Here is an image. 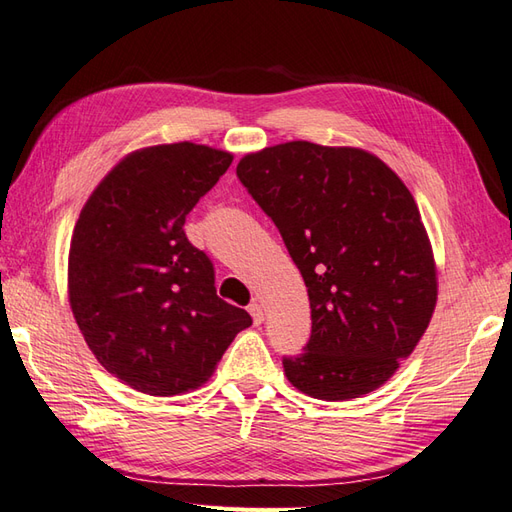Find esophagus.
<instances>
[{"label":"esophagus","instance_id":"1","mask_svg":"<svg viewBox=\"0 0 512 512\" xmlns=\"http://www.w3.org/2000/svg\"><path fill=\"white\" fill-rule=\"evenodd\" d=\"M249 316H252V320H254V325H260V322L265 320V314H263V305H260V302H252V305H249Z\"/></svg>","mask_w":512,"mask_h":512}]
</instances>
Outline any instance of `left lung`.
Listing matches in <instances>:
<instances>
[{"mask_svg":"<svg viewBox=\"0 0 512 512\" xmlns=\"http://www.w3.org/2000/svg\"><path fill=\"white\" fill-rule=\"evenodd\" d=\"M307 285L311 336L287 380L340 402L382 387L429 327L437 278L411 192L358 148L289 141L236 165Z\"/></svg>","mask_w":512,"mask_h":512,"instance_id":"1","label":"left lung"}]
</instances>
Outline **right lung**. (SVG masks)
<instances>
[{"label":"right lung","instance_id":"1","mask_svg":"<svg viewBox=\"0 0 512 512\" xmlns=\"http://www.w3.org/2000/svg\"><path fill=\"white\" fill-rule=\"evenodd\" d=\"M234 156L190 141L114 165L75 225L68 296L101 367L148 395H179L214 373L245 309L216 296L214 265L185 236V216Z\"/></svg>","mask_w":512,"mask_h":512}]
</instances>
